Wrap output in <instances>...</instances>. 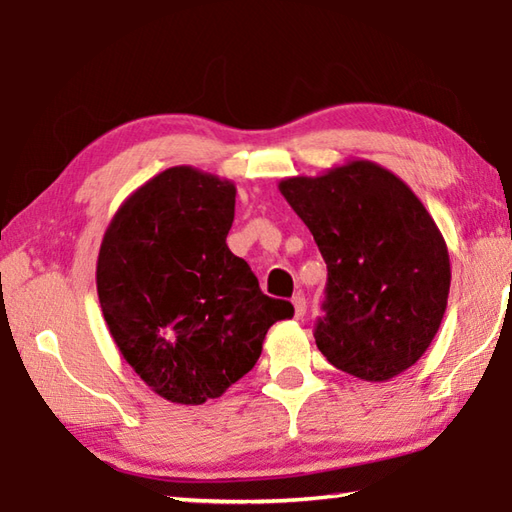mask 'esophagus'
I'll return each instance as SVG.
<instances>
[{
	"instance_id": "obj_1",
	"label": "esophagus",
	"mask_w": 512,
	"mask_h": 512,
	"mask_svg": "<svg viewBox=\"0 0 512 512\" xmlns=\"http://www.w3.org/2000/svg\"><path fill=\"white\" fill-rule=\"evenodd\" d=\"M293 309H295V318L302 320L304 315H306V300H304V295H295V297H293Z\"/></svg>"
}]
</instances>
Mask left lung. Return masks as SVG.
<instances>
[{
	"label": "left lung",
	"mask_w": 512,
	"mask_h": 512,
	"mask_svg": "<svg viewBox=\"0 0 512 512\" xmlns=\"http://www.w3.org/2000/svg\"><path fill=\"white\" fill-rule=\"evenodd\" d=\"M282 197L327 262V315L315 345L367 383L403 374L432 345L450 293V255L410 185L349 159L318 176H288Z\"/></svg>",
	"instance_id": "1"
}]
</instances>
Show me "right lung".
Masks as SVG:
<instances>
[{
	"instance_id": "obj_1",
	"label": "right lung",
	"mask_w": 512,
	"mask_h": 512,
	"mask_svg": "<svg viewBox=\"0 0 512 512\" xmlns=\"http://www.w3.org/2000/svg\"><path fill=\"white\" fill-rule=\"evenodd\" d=\"M235 197L230 179L167 167L120 203L102 237L96 286L111 338L170 403L219 398L255 367L268 329L293 318L230 253Z\"/></svg>"
}]
</instances>
